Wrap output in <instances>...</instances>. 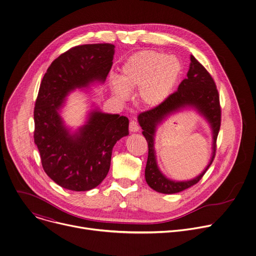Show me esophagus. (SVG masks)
I'll return each instance as SVG.
<instances>
[{"instance_id":"obj_1","label":"esophagus","mask_w":256,"mask_h":256,"mask_svg":"<svg viewBox=\"0 0 256 256\" xmlns=\"http://www.w3.org/2000/svg\"><path fill=\"white\" fill-rule=\"evenodd\" d=\"M130 130L132 132H136L140 130V126H138V124L136 122V120H130Z\"/></svg>"}]
</instances>
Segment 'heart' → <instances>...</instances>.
<instances>
[{"instance_id": "1", "label": "heart", "mask_w": 256, "mask_h": 256, "mask_svg": "<svg viewBox=\"0 0 256 256\" xmlns=\"http://www.w3.org/2000/svg\"><path fill=\"white\" fill-rule=\"evenodd\" d=\"M182 72L180 60L156 50H142L130 56L120 68V77L109 81L112 94L126 100L128 91L138 88V101L149 107L163 103L171 94Z\"/></svg>"}]
</instances>
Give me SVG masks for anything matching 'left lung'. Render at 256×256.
<instances>
[{
  "label": "left lung",
  "instance_id": "8db88e82",
  "mask_svg": "<svg viewBox=\"0 0 256 256\" xmlns=\"http://www.w3.org/2000/svg\"><path fill=\"white\" fill-rule=\"evenodd\" d=\"M190 108L196 110L210 124L213 136L212 157L207 167L200 176L190 180L176 182L165 176L158 166L154 151V136L158 126L170 115ZM138 122L149 147L147 165L144 169V178L148 186L157 192L165 194H177L194 186L212 163L216 153V136L221 126L220 99L212 76L194 56H190L188 78L180 83L177 91L171 94L163 103L151 110L138 114Z\"/></svg>",
  "mask_w": 256,
  "mask_h": 256
}]
</instances>
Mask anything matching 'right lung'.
<instances>
[{"instance_id": "add662e5", "label": "right lung", "mask_w": 256, "mask_h": 256, "mask_svg": "<svg viewBox=\"0 0 256 256\" xmlns=\"http://www.w3.org/2000/svg\"><path fill=\"white\" fill-rule=\"evenodd\" d=\"M114 46H75L56 58L42 81L34 108V142L48 176L62 188L87 192L99 186L110 168L114 144L128 134V118L94 108L76 130L60 112L76 89L103 84L112 66Z\"/></svg>"}]
</instances>
